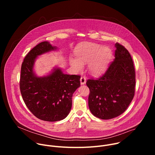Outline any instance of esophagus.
<instances>
[{
  "mask_svg": "<svg viewBox=\"0 0 155 155\" xmlns=\"http://www.w3.org/2000/svg\"><path fill=\"white\" fill-rule=\"evenodd\" d=\"M86 77L84 76H82L81 78H80V83H81V84H84L86 83Z\"/></svg>",
  "mask_w": 155,
  "mask_h": 155,
  "instance_id": "34e87169",
  "label": "esophagus"
}]
</instances>
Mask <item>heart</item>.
I'll return each mask as SVG.
<instances>
[{
    "mask_svg": "<svg viewBox=\"0 0 155 155\" xmlns=\"http://www.w3.org/2000/svg\"><path fill=\"white\" fill-rule=\"evenodd\" d=\"M77 59L72 58L71 64L74 69L81 71L83 65L89 64V69L93 74L102 73L105 68L112 55V51L107 47L99 44L86 43L78 47L75 51Z\"/></svg>",
    "mask_w": 155,
    "mask_h": 155,
    "instance_id": "b5f03b06",
    "label": "heart"
}]
</instances>
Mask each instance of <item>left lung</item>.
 Wrapping results in <instances>:
<instances>
[{
  "instance_id": "obj_1",
  "label": "left lung",
  "mask_w": 155,
  "mask_h": 155,
  "mask_svg": "<svg viewBox=\"0 0 155 155\" xmlns=\"http://www.w3.org/2000/svg\"><path fill=\"white\" fill-rule=\"evenodd\" d=\"M115 59L104 74L86 81L90 93L88 105L95 117L109 120L121 115L135 94L136 72L129 51L119 43L115 44Z\"/></svg>"
}]
</instances>
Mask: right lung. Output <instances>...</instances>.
<instances>
[{"instance_id":"obj_1","label":"right lung","mask_w":155,"mask_h":155,"mask_svg":"<svg viewBox=\"0 0 155 155\" xmlns=\"http://www.w3.org/2000/svg\"><path fill=\"white\" fill-rule=\"evenodd\" d=\"M48 41H42L26 56L21 65L20 91L31 112L37 118L57 121L67 117L72 108L74 93L80 86V76L64 74L59 68L54 69L49 75L38 77L33 72L36 58L54 50Z\"/></svg>"}]
</instances>
